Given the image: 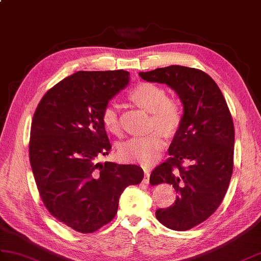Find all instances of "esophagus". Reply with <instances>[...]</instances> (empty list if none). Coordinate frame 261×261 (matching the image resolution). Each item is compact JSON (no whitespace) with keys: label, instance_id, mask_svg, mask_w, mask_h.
Instances as JSON below:
<instances>
[{"label":"esophagus","instance_id":"1","mask_svg":"<svg viewBox=\"0 0 261 261\" xmlns=\"http://www.w3.org/2000/svg\"><path fill=\"white\" fill-rule=\"evenodd\" d=\"M149 180H150V173L148 170H144V178H143V184L148 185L149 184Z\"/></svg>","mask_w":261,"mask_h":261}]
</instances>
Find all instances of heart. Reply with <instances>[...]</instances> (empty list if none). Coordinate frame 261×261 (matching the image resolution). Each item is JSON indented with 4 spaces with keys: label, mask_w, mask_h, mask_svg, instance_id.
I'll return each mask as SVG.
<instances>
[{
    "label": "heart",
    "mask_w": 261,
    "mask_h": 261,
    "mask_svg": "<svg viewBox=\"0 0 261 261\" xmlns=\"http://www.w3.org/2000/svg\"><path fill=\"white\" fill-rule=\"evenodd\" d=\"M128 98L144 110L151 112V125L153 128L158 126L166 135H173L179 129L182 121V111L177 101L167 98L166 91L161 87L142 82L130 91ZM101 122L107 131L119 135L121 128L116 106L108 105L103 108ZM165 144L163 133L155 129L147 135L130 138L121 144L119 153L125 161L148 167L158 159Z\"/></svg>",
    "instance_id": "1"
}]
</instances>
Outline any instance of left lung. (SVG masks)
<instances>
[{"mask_svg":"<svg viewBox=\"0 0 261 261\" xmlns=\"http://www.w3.org/2000/svg\"><path fill=\"white\" fill-rule=\"evenodd\" d=\"M139 75L167 84L184 105L179 129L169 147L170 158L150 175L151 185H171L178 196L155 217L169 229L185 231L207 220L222 202L233 169L234 128L219 87L205 72L170 65ZM190 163L188 167L182 165Z\"/></svg>","mask_w":261,"mask_h":261,"instance_id":"obj_1","label":"left lung"}]
</instances>
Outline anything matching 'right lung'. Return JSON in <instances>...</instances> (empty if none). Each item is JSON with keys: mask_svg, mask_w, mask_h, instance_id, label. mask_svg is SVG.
I'll return each instance as SVG.
<instances>
[{"mask_svg": "<svg viewBox=\"0 0 261 261\" xmlns=\"http://www.w3.org/2000/svg\"><path fill=\"white\" fill-rule=\"evenodd\" d=\"M128 71H79L41 99L31 124L29 154L40 197L57 219L91 233L110 222L128 186L139 185L136 165L96 163L111 149L101 112L129 83Z\"/></svg>", "mask_w": 261, "mask_h": 261, "instance_id": "right-lung-1", "label": "right lung"}]
</instances>
